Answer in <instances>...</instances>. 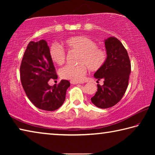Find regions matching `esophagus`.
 <instances>
[{"label": "esophagus", "instance_id": "1", "mask_svg": "<svg viewBox=\"0 0 155 155\" xmlns=\"http://www.w3.org/2000/svg\"><path fill=\"white\" fill-rule=\"evenodd\" d=\"M70 83L72 84V85H76V84H81L83 83L82 82H77V81H70Z\"/></svg>", "mask_w": 155, "mask_h": 155}]
</instances>
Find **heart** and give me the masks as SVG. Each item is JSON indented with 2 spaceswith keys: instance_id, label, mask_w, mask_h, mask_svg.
Wrapping results in <instances>:
<instances>
[{
  "instance_id": "obj_1",
  "label": "heart",
  "mask_w": 155,
  "mask_h": 155,
  "mask_svg": "<svg viewBox=\"0 0 155 155\" xmlns=\"http://www.w3.org/2000/svg\"><path fill=\"white\" fill-rule=\"evenodd\" d=\"M70 49L79 52L77 65H66L59 71L60 77L64 79L81 81L85 77L87 69L97 71L105 64L107 58L104 49L98 46L97 43L85 36H74L65 40ZM49 56L54 64H64L66 59L64 48L59 44L53 43L49 48Z\"/></svg>"
}]
</instances>
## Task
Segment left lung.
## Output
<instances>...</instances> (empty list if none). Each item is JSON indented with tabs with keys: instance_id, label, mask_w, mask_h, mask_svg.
Returning <instances> with one entry per match:
<instances>
[{
	"instance_id": "1",
	"label": "left lung",
	"mask_w": 155,
	"mask_h": 155,
	"mask_svg": "<svg viewBox=\"0 0 155 155\" xmlns=\"http://www.w3.org/2000/svg\"><path fill=\"white\" fill-rule=\"evenodd\" d=\"M107 58L104 65L97 70L94 77L104 84H98L95 95L91 98L97 107L107 109L122 99L128 85L130 61L127 50L118 39L110 37L104 40Z\"/></svg>"
}]
</instances>
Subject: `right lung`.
Masks as SVG:
<instances>
[{
	"mask_svg": "<svg viewBox=\"0 0 155 155\" xmlns=\"http://www.w3.org/2000/svg\"><path fill=\"white\" fill-rule=\"evenodd\" d=\"M20 70L23 89L36 107L45 111H54L64 103L70 83L61 80L57 85H48V81L51 78L57 79V75L45 40L28 43Z\"/></svg>",
	"mask_w": 155,
	"mask_h": 155,
	"instance_id": "obj_1",
	"label": "right lung"
}]
</instances>
